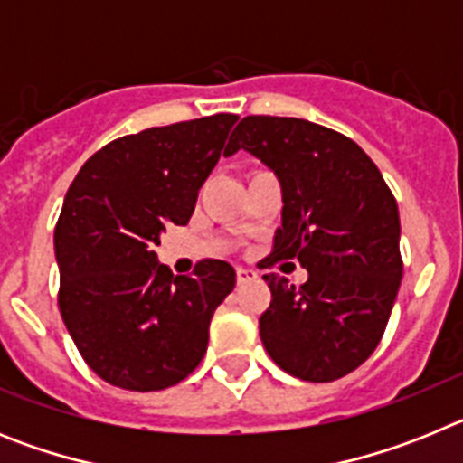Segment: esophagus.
<instances>
[{"label": "esophagus", "mask_w": 463, "mask_h": 463, "mask_svg": "<svg viewBox=\"0 0 463 463\" xmlns=\"http://www.w3.org/2000/svg\"><path fill=\"white\" fill-rule=\"evenodd\" d=\"M250 280H257V271H252V269H243V267L236 269V282H239V285H245V282H250Z\"/></svg>", "instance_id": "obj_1"}]
</instances>
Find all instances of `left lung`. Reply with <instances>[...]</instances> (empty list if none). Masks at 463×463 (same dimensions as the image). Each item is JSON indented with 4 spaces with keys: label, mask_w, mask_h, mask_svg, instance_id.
Instances as JSON below:
<instances>
[{
    "label": "left lung",
    "mask_w": 463,
    "mask_h": 463,
    "mask_svg": "<svg viewBox=\"0 0 463 463\" xmlns=\"http://www.w3.org/2000/svg\"><path fill=\"white\" fill-rule=\"evenodd\" d=\"M248 150L282 187V227L267 267L298 260L304 285L267 273L260 317L269 357L289 375L331 383L371 357L403 276L399 206L373 159L353 138L298 118L248 116L224 155Z\"/></svg>",
    "instance_id": "obj_1"
}]
</instances>
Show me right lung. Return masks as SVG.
Returning <instances> with one entry per match:
<instances>
[{"label":"right lung","mask_w":463,"mask_h":463,"mask_svg":"<svg viewBox=\"0 0 463 463\" xmlns=\"http://www.w3.org/2000/svg\"><path fill=\"white\" fill-rule=\"evenodd\" d=\"M239 116L215 113L120 137L73 178L55 224L57 306L90 369L129 392L185 380L206 354L213 313L236 282L222 260L192 276L159 264L155 245L187 224Z\"/></svg>","instance_id":"1"}]
</instances>
